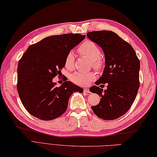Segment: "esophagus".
Instances as JSON below:
<instances>
[{"label": "esophagus", "mask_w": 157, "mask_h": 157, "mask_svg": "<svg viewBox=\"0 0 157 157\" xmlns=\"http://www.w3.org/2000/svg\"><path fill=\"white\" fill-rule=\"evenodd\" d=\"M83 91L85 92V93H90L89 89H87V88H85V89H83Z\"/></svg>", "instance_id": "1"}]
</instances>
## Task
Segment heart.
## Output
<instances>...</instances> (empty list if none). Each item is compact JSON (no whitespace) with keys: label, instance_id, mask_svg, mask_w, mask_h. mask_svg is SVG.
<instances>
[{"label":"heart","instance_id":"b5f03b06","mask_svg":"<svg viewBox=\"0 0 157 157\" xmlns=\"http://www.w3.org/2000/svg\"><path fill=\"white\" fill-rule=\"evenodd\" d=\"M78 52L81 55L86 56L91 60L93 67L97 70H99L104 65V60L101 56V49L98 46L90 40H86L80 44L78 48ZM75 57L74 53L69 52L66 56L64 64L68 70H72L75 67ZM96 78L94 72H76L71 76V80L76 85H86L93 81Z\"/></svg>","mask_w":157,"mask_h":157}]
</instances>
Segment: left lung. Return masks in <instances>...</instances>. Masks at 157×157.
<instances>
[{
	"mask_svg": "<svg viewBox=\"0 0 157 157\" xmlns=\"http://www.w3.org/2000/svg\"><path fill=\"white\" fill-rule=\"evenodd\" d=\"M89 39L103 50L105 67L96 85L108 83L103 91L93 86L90 92L101 97L94 113L103 120H114L123 116L131 107L139 89L140 61L132 46L110 30L87 33Z\"/></svg>",
	"mask_w": 157,
	"mask_h": 157,
	"instance_id": "obj_1",
	"label": "left lung"
}]
</instances>
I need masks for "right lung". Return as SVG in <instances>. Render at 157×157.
Masks as SVG:
<instances>
[{"instance_id": "right-lung-1", "label": "right lung", "mask_w": 157, "mask_h": 157, "mask_svg": "<svg viewBox=\"0 0 157 157\" xmlns=\"http://www.w3.org/2000/svg\"><path fill=\"white\" fill-rule=\"evenodd\" d=\"M80 34H64L46 37L30 45L19 60L17 90L26 110L39 119H55L66 111L71 95L82 93L71 81L59 87L52 82L65 65L66 56L85 39Z\"/></svg>"}]
</instances>
